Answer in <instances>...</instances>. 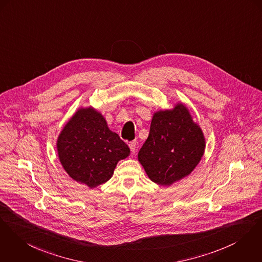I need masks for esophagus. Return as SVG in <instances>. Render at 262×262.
Here are the masks:
<instances>
[{
  "instance_id": "esophagus-1",
  "label": "esophagus",
  "mask_w": 262,
  "mask_h": 262,
  "mask_svg": "<svg viewBox=\"0 0 262 262\" xmlns=\"http://www.w3.org/2000/svg\"><path fill=\"white\" fill-rule=\"evenodd\" d=\"M128 146H129L132 152H135L136 151V147H137V142H136V141H129L128 142Z\"/></svg>"
}]
</instances>
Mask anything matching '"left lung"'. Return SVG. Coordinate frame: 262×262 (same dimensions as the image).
<instances>
[{"label":"left lung","mask_w":262,"mask_h":262,"mask_svg":"<svg viewBox=\"0 0 262 262\" xmlns=\"http://www.w3.org/2000/svg\"><path fill=\"white\" fill-rule=\"evenodd\" d=\"M205 147L201 127L187 108L179 103L152 117L148 138L139 151V161L150 181L170 185L188 176L202 160Z\"/></svg>","instance_id":"left-lung-1"}]
</instances>
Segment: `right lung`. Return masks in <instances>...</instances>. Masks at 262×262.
I'll use <instances>...</instances> for the list:
<instances>
[{
    "label": "right lung",
    "instance_id": "1",
    "mask_svg": "<svg viewBox=\"0 0 262 262\" xmlns=\"http://www.w3.org/2000/svg\"><path fill=\"white\" fill-rule=\"evenodd\" d=\"M57 145L68 174L91 188L108 181L118 161L129 155L127 144L92 107L76 113L61 130Z\"/></svg>",
    "mask_w": 262,
    "mask_h": 262
}]
</instances>
